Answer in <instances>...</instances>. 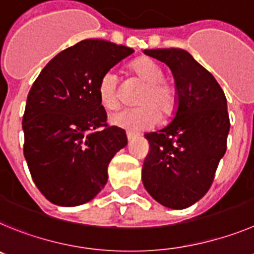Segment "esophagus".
Returning a JSON list of instances; mask_svg holds the SVG:
<instances>
[{
	"mask_svg": "<svg viewBox=\"0 0 254 254\" xmlns=\"http://www.w3.org/2000/svg\"><path fill=\"white\" fill-rule=\"evenodd\" d=\"M136 136H138V134H136V132H134V131H130V130H127V140H132V139H135Z\"/></svg>",
	"mask_w": 254,
	"mask_h": 254,
	"instance_id": "esophagus-1",
	"label": "esophagus"
}]
</instances>
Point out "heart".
Here are the masks:
<instances>
[{"label": "heart", "mask_w": 254, "mask_h": 254, "mask_svg": "<svg viewBox=\"0 0 254 254\" xmlns=\"http://www.w3.org/2000/svg\"><path fill=\"white\" fill-rule=\"evenodd\" d=\"M130 72L143 84L135 99L136 107L124 109L113 114L110 122L114 125L129 130L149 129L158 119L164 122L175 114L178 104L177 88L168 79L163 78L161 65L149 57H140L129 65ZM100 102L107 110H115L120 105V90L118 76L107 70L97 84Z\"/></svg>", "instance_id": "obj_1"}]
</instances>
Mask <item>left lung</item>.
Returning a JSON list of instances; mask_svg holds the SVG:
<instances>
[{"mask_svg":"<svg viewBox=\"0 0 254 254\" xmlns=\"http://www.w3.org/2000/svg\"><path fill=\"white\" fill-rule=\"evenodd\" d=\"M145 54L172 70L178 109L170 125L145 134L149 152L141 178L163 206L186 209L209 191L227 150L230 122L227 97L214 76L184 49H149Z\"/></svg>","mask_w":254,"mask_h":254,"instance_id":"1","label":"left lung"}]
</instances>
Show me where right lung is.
Returning <instances> with one entry per match:
<instances>
[{"instance_id":"1","label":"right lung","mask_w":254,"mask_h":254,"mask_svg":"<svg viewBox=\"0 0 254 254\" xmlns=\"http://www.w3.org/2000/svg\"><path fill=\"white\" fill-rule=\"evenodd\" d=\"M132 52L106 40H82L57 54L31 86L22 118L24 155L50 202L82 205L106 185L109 163L127 139L107 123L97 84Z\"/></svg>"}]
</instances>
